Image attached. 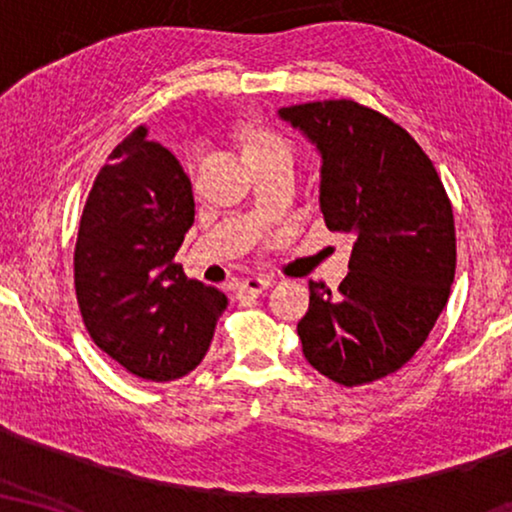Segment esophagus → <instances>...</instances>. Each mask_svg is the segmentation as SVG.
Segmentation results:
<instances>
[{"label":"esophagus","instance_id":"1","mask_svg":"<svg viewBox=\"0 0 512 512\" xmlns=\"http://www.w3.org/2000/svg\"><path fill=\"white\" fill-rule=\"evenodd\" d=\"M270 284L272 282L268 277H247L240 282V291H247V293H251V296H258V293H263Z\"/></svg>","mask_w":512,"mask_h":512}]
</instances>
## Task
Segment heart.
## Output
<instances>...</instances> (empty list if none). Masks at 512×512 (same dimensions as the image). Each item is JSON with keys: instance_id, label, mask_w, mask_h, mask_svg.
I'll use <instances>...</instances> for the list:
<instances>
[{"instance_id": "b5f03b06", "label": "heart", "mask_w": 512, "mask_h": 512, "mask_svg": "<svg viewBox=\"0 0 512 512\" xmlns=\"http://www.w3.org/2000/svg\"><path fill=\"white\" fill-rule=\"evenodd\" d=\"M242 151H244V158H247V163L249 160L272 158V156L291 158V142L275 130L258 128V130L247 132V137H244V144H242Z\"/></svg>"}]
</instances>
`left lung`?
Instances as JSON below:
<instances>
[{
    "instance_id": "left-lung-1",
    "label": "left lung",
    "mask_w": 512,
    "mask_h": 512,
    "mask_svg": "<svg viewBox=\"0 0 512 512\" xmlns=\"http://www.w3.org/2000/svg\"><path fill=\"white\" fill-rule=\"evenodd\" d=\"M321 153L326 228L354 233L338 293L310 282L303 354L328 380L359 387L408 363L450 298L454 216L429 156L401 125L354 100L279 109Z\"/></svg>"
}]
</instances>
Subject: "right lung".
Here are the masks:
<instances>
[{"label":"right lung","mask_w":512,"mask_h":512,"mask_svg":"<svg viewBox=\"0 0 512 512\" xmlns=\"http://www.w3.org/2000/svg\"><path fill=\"white\" fill-rule=\"evenodd\" d=\"M139 125L90 188L74 249V286L90 338L151 382L179 380L205 359L226 293L174 263L195 219L191 179Z\"/></svg>","instance_id":"right-lung-1"}]
</instances>
